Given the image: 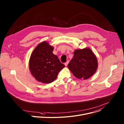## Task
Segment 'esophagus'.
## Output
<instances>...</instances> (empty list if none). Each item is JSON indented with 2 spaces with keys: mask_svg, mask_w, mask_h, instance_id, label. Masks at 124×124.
Returning <instances> with one entry per match:
<instances>
[{
  "mask_svg": "<svg viewBox=\"0 0 124 124\" xmlns=\"http://www.w3.org/2000/svg\"><path fill=\"white\" fill-rule=\"evenodd\" d=\"M68 63H69V61H67L66 62H65V63H64V65H65V66H67L68 64Z\"/></svg>",
  "mask_w": 124,
  "mask_h": 124,
  "instance_id": "obj_1",
  "label": "esophagus"
}]
</instances>
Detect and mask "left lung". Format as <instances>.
<instances>
[{"mask_svg": "<svg viewBox=\"0 0 124 124\" xmlns=\"http://www.w3.org/2000/svg\"><path fill=\"white\" fill-rule=\"evenodd\" d=\"M68 67L75 77L86 80L93 75L98 68L97 57L91 49L85 48L74 51Z\"/></svg>", "mask_w": 124, "mask_h": 124, "instance_id": "left-lung-1", "label": "left lung"}]
</instances>
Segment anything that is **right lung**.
I'll use <instances>...</instances> for the list:
<instances>
[{
    "label": "right lung",
    "instance_id": "right-lung-1",
    "mask_svg": "<svg viewBox=\"0 0 124 124\" xmlns=\"http://www.w3.org/2000/svg\"><path fill=\"white\" fill-rule=\"evenodd\" d=\"M54 48L46 41L40 43L31 53L29 68L32 75L39 82L50 83L64 67L53 53Z\"/></svg>",
    "mask_w": 124,
    "mask_h": 124
}]
</instances>
